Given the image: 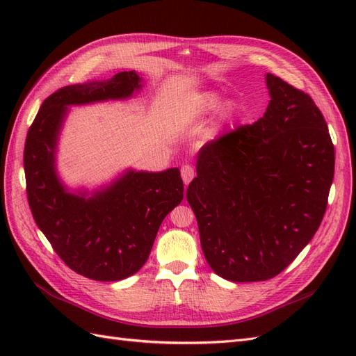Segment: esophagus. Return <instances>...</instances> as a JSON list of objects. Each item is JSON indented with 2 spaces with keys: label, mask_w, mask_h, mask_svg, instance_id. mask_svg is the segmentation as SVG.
<instances>
[{
  "label": "esophagus",
  "mask_w": 356,
  "mask_h": 356,
  "mask_svg": "<svg viewBox=\"0 0 356 356\" xmlns=\"http://www.w3.org/2000/svg\"><path fill=\"white\" fill-rule=\"evenodd\" d=\"M181 177H182V181H184L186 184H188V182L193 179V177H195V168L191 165H184L181 168Z\"/></svg>",
  "instance_id": "1"
}]
</instances>
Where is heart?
<instances>
[{"label": "heart", "mask_w": 356, "mask_h": 356, "mask_svg": "<svg viewBox=\"0 0 356 356\" xmlns=\"http://www.w3.org/2000/svg\"><path fill=\"white\" fill-rule=\"evenodd\" d=\"M221 104V95L217 92H203L196 99V111L199 115L212 114ZM239 115V105L234 101H225L217 111V123L220 126H230Z\"/></svg>", "instance_id": "b5f03b06"}]
</instances>
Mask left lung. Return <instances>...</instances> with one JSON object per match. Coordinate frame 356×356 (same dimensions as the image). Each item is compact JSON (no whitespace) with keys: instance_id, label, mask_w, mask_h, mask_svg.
<instances>
[{"instance_id":"left-lung-1","label":"left lung","mask_w":356,"mask_h":356,"mask_svg":"<svg viewBox=\"0 0 356 356\" xmlns=\"http://www.w3.org/2000/svg\"><path fill=\"white\" fill-rule=\"evenodd\" d=\"M266 83L264 115L204 144L187 188L204 258L233 282L267 281L296 260L324 218L334 178L314 99L273 74Z\"/></svg>"}]
</instances>
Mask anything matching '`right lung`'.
<instances>
[{
    "instance_id": "obj_1",
    "label": "right lung",
    "mask_w": 356,
    "mask_h": 356,
    "mask_svg": "<svg viewBox=\"0 0 356 356\" xmlns=\"http://www.w3.org/2000/svg\"><path fill=\"white\" fill-rule=\"evenodd\" d=\"M141 88L135 71L65 86L42 102L26 135L24 166L32 217L60 260L93 281H122L145 264L161 221L184 197V184L178 168L127 170L90 196L70 193L56 174L58 138L70 105L126 99Z\"/></svg>"
}]
</instances>
